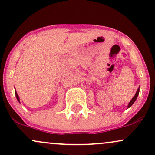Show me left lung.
Returning <instances> with one entry per match:
<instances>
[{"mask_svg":"<svg viewBox=\"0 0 155 155\" xmlns=\"http://www.w3.org/2000/svg\"><path fill=\"white\" fill-rule=\"evenodd\" d=\"M139 90H140V87H139V88L138 89V90H137V92H136V95H134V97H133V98H132V100H131L130 101V103H129V104H128V105H127V108L130 107V106H132V105H133V104H134V102H135V101H136V98H137V97H138V94H139Z\"/></svg>","mask_w":155,"mask_h":155,"instance_id":"left-lung-1","label":"left lung"}]
</instances>
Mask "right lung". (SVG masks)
<instances>
[{
  "mask_svg": "<svg viewBox=\"0 0 155 155\" xmlns=\"http://www.w3.org/2000/svg\"><path fill=\"white\" fill-rule=\"evenodd\" d=\"M15 95H16V97H17V101H18L19 102V97L18 95H17V91H16V90H15ZM19 103H20V102H19Z\"/></svg>",
  "mask_w": 155,
  "mask_h": 155,
  "instance_id": "1",
  "label": "right lung"
}]
</instances>
